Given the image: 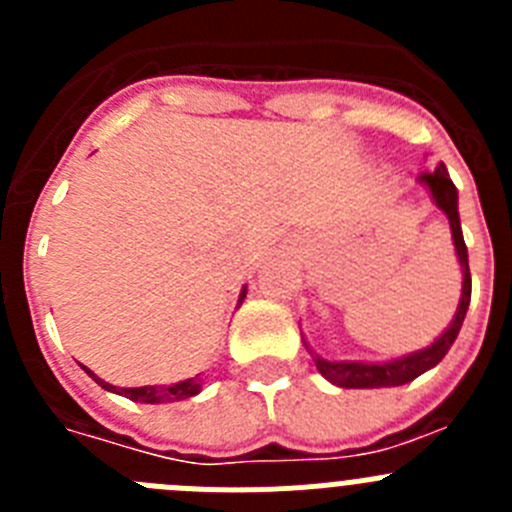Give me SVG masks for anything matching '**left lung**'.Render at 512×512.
<instances>
[{
	"instance_id": "left-lung-1",
	"label": "left lung",
	"mask_w": 512,
	"mask_h": 512,
	"mask_svg": "<svg viewBox=\"0 0 512 512\" xmlns=\"http://www.w3.org/2000/svg\"><path fill=\"white\" fill-rule=\"evenodd\" d=\"M418 182L428 189L433 205L449 217L451 228V241H454L456 259L461 266V297L459 307H456L454 318L446 325L441 336L431 343V346L418 348V351H410V354H402L397 359L387 361H330L323 359L320 354L312 351L310 343L302 336L307 354L312 356L318 372L328 379L330 384L336 387H346V390H382V387H400V384L413 382L415 377L425 374L428 369L438 364L443 356L449 354V348L454 346L456 336H459L461 323L467 318L469 300H472V274H469V253L467 243H464V235H461V220H459V192H456L454 182H451L446 166L438 164L433 171H425L418 176Z\"/></svg>"
}]
</instances>
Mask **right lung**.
<instances>
[{"mask_svg": "<svg viewBox=\"0 0 512 512\" xmlns=\"http://www.w3.org/2000/svg\"><path fill=\"white\" fill-rule=\"evenodd\" d=\"M246 292L248 287L243 284L241 295H238V305L241 307L243 300H246ZM81 369L89 374V377L94 379V382L102 387V390L107 392H115V395H122L128 397V400L133 402H146V405H161V402H179V400H187V397H194L200 395L202 392V384H205V374H194V377L189 379H182V382H174V384H146V387H115V384L104 382L102 377H97V374L92 372V369H87V366L81 364Z\"/></svg>", "mask_w": 512, "mask_h": 512, "instance_id": "1", "label": "right lung"}]
</instances>
